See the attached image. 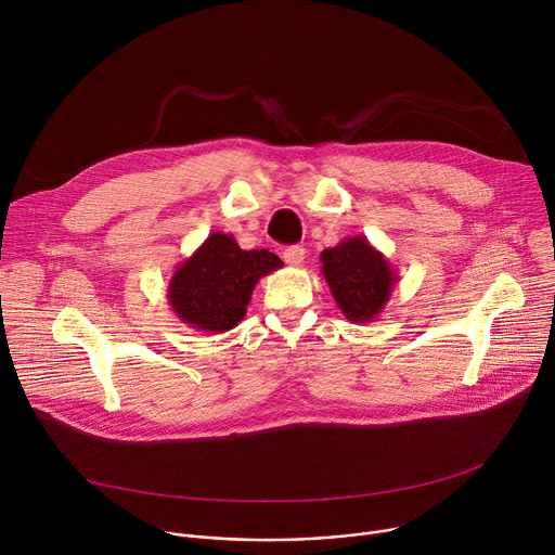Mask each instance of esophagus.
Returning a JSON list of instances; mask_svg holds the SVG:
<instances>
[{
	"label": "esophagus",
	"mask_w": 555,
	"mask_h": 555,
	"mask_svg": "<svg viewBox=\"0 0 555 555\" xmlns=\"http://www.w3.org/2000/svg\"><path fill=\"white\" fill-rule=\"evenodd\" d=\"M283 259L287 266H302L305 261V248L302 246H287L283 250Z\"/></svg>",
	"instance_id": "34e87169"
}]
</instances>
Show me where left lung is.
<instances>
[{
    "mask_svg": "<svg viewBox=\"0 0 555 555\" xmlns=\"http://www.w3.org/2000/svg\"><path fill=\"white\" fill-rule=\"evenodd\" d=\"M323 276L336 305L351 323H373L398 283V272L366 236H347L321 253Z\"/></svg>",
    "mask_w": 555,
    "mask_h": 555,
    "instance_id": "left-lung-1",
    "label": "left lung"
}]
</instances>
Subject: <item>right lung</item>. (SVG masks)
Returning <instances> with one entry per match:
<instances>
[{
  "mask_svg": "<svg viewBox=\"0 0 555 555\" xmlns=\"http://www.w3.org/2000/svg\"><path fill=\"white\" fill-rule=\"evenodd\" d=\"M283 268L270 250H242L232 234L212 232L178 266L169 281V305L178 319L206 334L240 325L259 279Z\"/></svg>",
  "mask_w": 555,
  "mask_h": 555,
  "instance_id": "obj_1",
  "label": "right lung"
}]
</instances>
